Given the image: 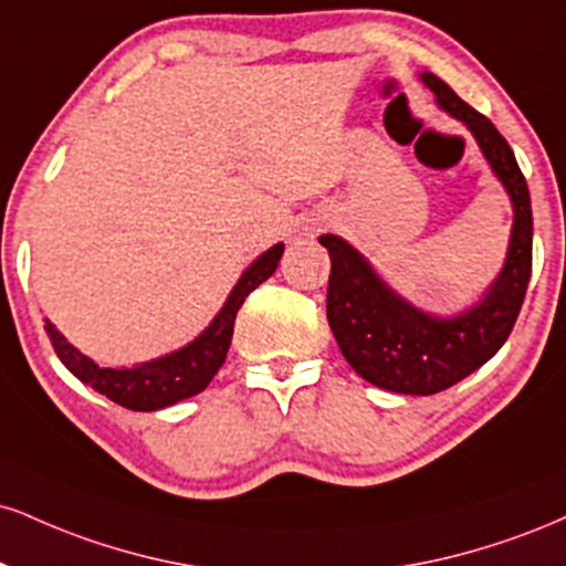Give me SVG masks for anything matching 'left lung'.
<instances>
[{
	"mask_svg": "<svg viewBox=\"0 0 566 566\" xmlns=\"http://www.w3.org/2000/svg\"><path fill=\"white\" fill-rule=\"evenodd\" d=\"M419 78L440 111L472 132L482 158L512 200L514 223L499 276L478 303L451 316L408 303L343 237H318L332 261L326 318L339 350L366 382L403 395L448 390L493 358L512 335L533 271V208L512 147L446 81L427 71Z\"/></svg>",
	"mask_w": 566,
	"mask_h": 566,
	"instance_id": "obj_1",
	"label": "left lung"
}]
</instances>
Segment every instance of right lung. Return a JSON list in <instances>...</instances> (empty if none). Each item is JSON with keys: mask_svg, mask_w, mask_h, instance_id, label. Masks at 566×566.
<instances>
[{"mask_svg": "<svg viewBox=\"0 0 566 566\" xmlns=\"http://www.w3.org/2000/svg\"><path fill=\"white\" fill-rule=\"evenodd\" d=\"M282 253L284 244L276 242L274 248L258 255L242 271V276L237 279L234 290L229 292L223 308L216 313L213 322L192 343H187L184 348L166 353V356L155 360H145V364L99 366L88 356H84L78 348H73L50 318H44V329L52 339V348L57 353V358L63 360L65 369L73 377H78L81 382L94 387L99 395L111 398L113 403L132 408V411H160V408L179 403L184 398H192V395L202 392L210 385V379L216 377V371L227 360L231 335H234L237 311L242 308L244 297L258 284L274 274Z\"/></svg>", "mask_w": 566, "mask_h": 566, "instance_id": "add662e5", "label": "right lung"}]
</instances>
